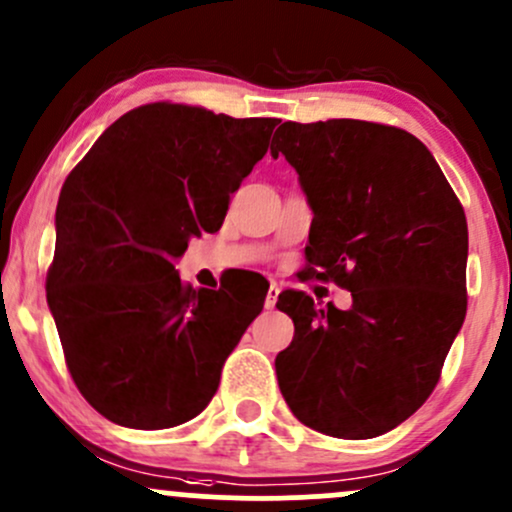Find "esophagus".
I'll return each instance as SVG.
<instances>
[{
  "label": "esophagus",
  "instance_id": "obj_1",
  "mask_svg": "<svg viewBox=\"0 0 512 512\" xmlns=\"http://www.w3.org/2000/svg\"><path fill=\"white\" fill-rule=\"evenodd\" d=\"M279 286L276 284H272L269 286V291H267V298H264V308L267 310H274V305H276V301H279Z\"/></svg>",
  "mask_w": 512,
  "mask_h": 512
}]
</instances>
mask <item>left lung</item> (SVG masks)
I'll use <instances>...</instances> for the list:
<instances>
[{"label": "left lung", "instance_id": "left-lung-1", "mask_svg": "<svg viewBox=\"0 0 512 512\" xmlns=\"http://www.w3.org/2000/svg\"><path fill=\"white\" fill-rule=\"evenodd\" d=\"M296 168L313 207L305 281H334L354 305L315 308L284 291L293 342L276 356L301 424L334 438L383 436L438 385L467 313V219L414 134L366 120L284 122L272 156Z\"/></svg>", "mask_w": 512, "mask_h": 512}]
</instances>
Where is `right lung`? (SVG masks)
I'll return each instance as SVG.
<instances>
[{
  "label": "right lung",
  "mask_w": 512,
  "mask_h": 512,
  "mask_svg": "<svg viewBox=\"0 0 512 512\" xmlns=\"http://www.w3.org/2000/svg\"><path fill=\"white\" fill-rule=\"evenodd\" d=\"M276 122L146 103L64 180L48 305L74 385L113 424L158 431L195 419L260 315L267 291H195L173 260L192 236L219 231Z\"/></svg>",
  "instance_id": "right-lung-1"
}]
</instances>
